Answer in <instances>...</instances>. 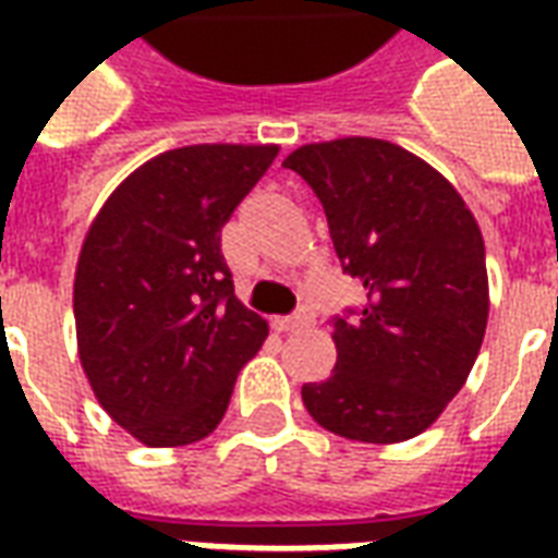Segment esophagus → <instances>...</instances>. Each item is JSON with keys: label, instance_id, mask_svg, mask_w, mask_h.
<instances>
[{"label": "esophagus", "instance_id": "34e87169", "mask_svg": "<svg viewBox=\"0 0 558 558\" xmlns=\"http://www.w3.org/2000/svg\"><path fill=\"white\" fill-rule=\"evenodd\" d=\"M311 326V316L307 314H292V316H275V328L278 331H302Z\"/></svg>", "mask_w": 558, "mask_h": 558}]
</instances>
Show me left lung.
I'll use <instances>...</instances> for the list:
<instances>
[{
	"instance_id": "1",
	"label": "left lung",
	"mask_w": 558,
	"mask_h": 558,
	"mask_svg": "<svg viewBox=\"0 0 558 558\" xmlns=\"http://www.w3.org/2000/svg\"><path fill=\"white\" fill-rule=\"evenodd\" d=\"M283 167L314 187L340 266L367 292L335 319V374L302 388L304 407L343 439H412L478 359L490 311L478 220L442 172L388 140L307 143Z\"/></svg>"
}]
</instances>
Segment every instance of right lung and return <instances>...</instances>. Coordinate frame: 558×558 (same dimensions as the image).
<instances>
[{
    "label": "right lung",
    "instance_id": "1",
    "mask_svg": "<svg viewBox=\"0 0 558 558\" xmlns=\"http://www.w3.org/2000/svg\"><path fill=\"white\" fill-rule=\"evenodd\" d=\"M278 146L170 148L107 196L83 239L74 323L104 412L148 448L206 439L268 338L220 254V227Z\"/></svg>",
    "mask_w": 558,
    "mask_h": 558
}]
</instances>
